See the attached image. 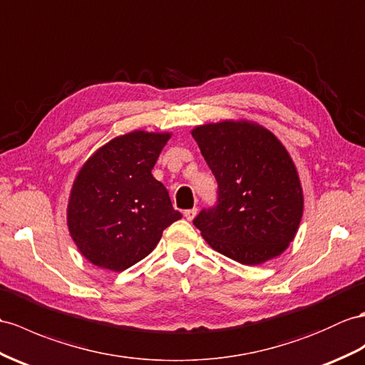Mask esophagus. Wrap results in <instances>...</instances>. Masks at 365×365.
<instances>
[{
	"label": "esophagus",
	"instance_id": "esophagus-1",
	"mask_svg": "<svg viewBox=\"0 0 365 365\" xmlns=\"http://www.w3.org/2000/svg\"><path fill=\"white\" fill-rule=\"evenodd\" d=\"M195 215H197V207H193V209H187V210H184V217H185V220H189V221H192V220L195 218Z\"/></svg>",
	"mask_w": 365,
	"mask_h": 365
}]
</instances>
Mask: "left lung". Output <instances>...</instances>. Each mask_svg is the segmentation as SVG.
<instances>
[{"instance_id": "8db88e82", "label": "left lung", "mask_w": 365, "mask_h": 365, "mask_svg": "<svg viewBox=\"0 0 365 365\" xmlns=\"http://www.w3.org/2000/svg\"><path fill=\"white\" fill-rule=\"evenodd\" d=\"M218 184L217 204L193 225L210 247L243 264L280 255L294 238L302 213L296 165L269 130L247 120L192 130Z\"/></svg>"}]
</instances>
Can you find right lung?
Instances as JSON below:
<instances>
[{
    "label": "right lung",
    "mask_w": 365,
    "mask_h": 365,
    "mask_svg": "<svg viewBox=\"0 0 365 365\" xmlns=\"http://www.w3.org/2000/svg\"><path fill=\"white\" fill-rule=\"evenodd\" d=\"M168 139L170 133L131 131L111 139L80 168L68 202V229L88 262L127 269L182 217L152 175Z\"/></svg>",
    "instance_id": "obj_1"
}]
</instances>
